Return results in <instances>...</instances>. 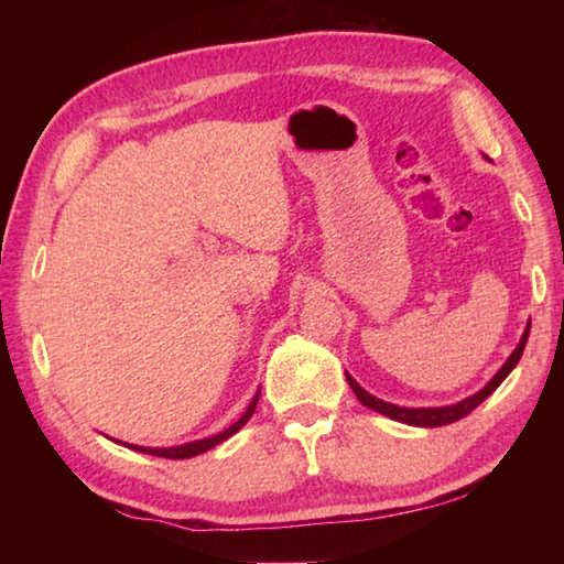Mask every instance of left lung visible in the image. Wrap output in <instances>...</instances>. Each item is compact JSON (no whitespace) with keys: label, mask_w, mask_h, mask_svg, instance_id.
I'll return each mask as SVG.
<instances>
[{"label":"left lung","mask_w":564,"mask_h":564,"mask_svg":"<svg viewBox=\"0 0 564 564\" xmlns=\"http://www.w3.org/2000/svg\"><path fill=\"white\" fill-rule=\"evenodd\" d=\"M528 336H530V323H528V328H524V333H522L518 348L512 350V356L498 370V373H495V378L490 380V383L485 386L480 393L465 398V400H460V403H455V405H445V408H400V405L386 403V400H378V398H373L370 393H366V390H362L348 373H346V378H348V386L352 388V393L358 395L360 403L368 405L370 410H376V413H383L388 417L400 420V423L417 425V427H441V425H447V423H455V420L465 417L467 413H473V410L480 405L485 398L492 395L495 390H498V386L512 373V368L518 366V360L522 358V350H524V346H528Z\"/></svg>","instance_id":"1"}]
</instances>
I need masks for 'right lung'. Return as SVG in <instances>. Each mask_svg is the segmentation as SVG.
Here are the masks:
<instances>
[{"label":"right lung","mask_w":564,"mask_h":564,"mask_svg":"<svg viewBox=\"0 0 564 564\" xmlns=\"http://www.w3.org/2000/svg\"><path fill=\"white\" fill-rule=\"evenodd\" d=\"M256 403H259V395L251 400V405H248L246 413L241 415V420H236L231 427H226L224 433H218L214 437H206V441H196V443H186V445H178V447H139V445H127L131 451H139V453H147V455H156V457H169V460H184V457H194V455H202L206 451H212L218 443H224L231 437L236 431H241V427L248 423V417L253 415Z\"/></svg>","instance_id":"obj_1"}]
</instances>
